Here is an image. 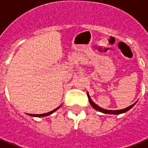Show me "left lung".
Masks as SVG:
<instances>
[{
    "instance_id": "obj_1",
    "label": "left lung",
    "mask_w": 148,
    "mask_h": 148,
    "mask_svg": "<svg viewBox=\"0 0 148 148\" xmlns=\"http://www.w3.org/2000/svg\"><path fill=\"white\" fill-rule=\"evenodd\" d=\"M87 96H88V98H89V101H90V105L92 106V107H93V109H95L96 110H97V111L101 112H103V113H106V114L119 115V114H121V113H124V112H126L128 111L129 109H132V108L136 105V102L134 103V104H132V106H128V107H127V108H125V109H120V110H107V109H102V108H101V107H99L97 105H96L95 103L93 102V101L91 100V98H90V95H89V93H87Z\"/></svg>"
}]
</instances>
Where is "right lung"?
I'll list each match as a JSON object with an SVG mask.
<instances>
[{
    "label": "right lung",
    "mask_w": 148,
    "mask_h": 148,
    "mask_svg": "<svg viewBox=\"0 0 148 148\" xmlns=\"http://www.w3.org/2000/svg\"><path fill=\"white\" fill-rule=\"evenodd\" d=\"M59 108H60V106H59V107H58V108H56L55 110H53V111H51V112H47V113H43V114H29V115H30L31 116H38V117H41V116H48V115L52 114L54 112L56 111V110H57L58 109H59Z\"/></svg>",
    "instance_id": "add662e5"
}]
</instances>
